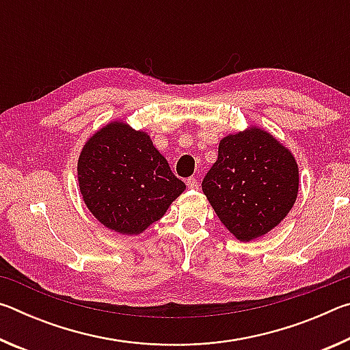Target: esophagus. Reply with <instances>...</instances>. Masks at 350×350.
Returning a JSON list of instances; mask_svg holds the SVG:
<instances>
[{
  "label": "esophagus",
  "instance_id": "esophagus-1",
  "mask_svg": "<svg viewBox=\"0 0 350 350\" xmlns=\"http://www.w3.org/2000/svg\"><path fill=\"white\" fill-rule=\"evenodd\" d=\"M187 187L189 189H196L199 187V182L196 177H189V179H187Z\"/></svg>",
  "mask_w": 350,
  "mask_h": 350
}]
</instances>
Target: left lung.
<instances>
[{
    "label": "left lung",
    "instance_id": "8db88e82",
    "mask_svg": "<svg viewBox=\"0 0 350 350\" xmlns=\"http://www.w3.org/2000/svg\"><path fill=\"white\" fill-rule=\"evenodd\" d=\"M298 187L293 154L256 126L224 137L217 161L202 180V191L217 217L244 242L281 224L292 210Z\"/></svg>",
    "mask_w": 350,
    "mask_h": 350
}]
</instances>
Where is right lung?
Here are the masks:
<instances>
[{
	"mask_svg": "<svg viewBox=\"0 0 350 350\" xmlns=\"http://www.w3.org/2000/svg\"><path fill=\"white\" fill-rule=\"evenodd\" d=\"M83 200L98 222L122 234H139L159 221L185 183L150 135L111 122L86 142L79 157Z\"/></svg>",
	"mask_w": 350,
	"mask_h": 350,
	"instance_id": "obj_1",
	"label": "right lung"
}]
</instances>
